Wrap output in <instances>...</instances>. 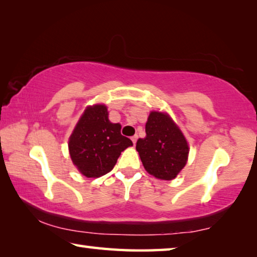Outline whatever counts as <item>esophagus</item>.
I'll list each match as a JSON object with an SVG mask.
<instances>
[{
    "mask_svg": "<svg viewBox=\"0 0 257 257\" xmlns=\"http://www.w3.org/2000/svg\"><path fill=\"white\" fill-rule=\"evenodd\" d=\"M137 139H138V136H137V135H135V136H133V137H132V141H133L134 144H136Z\"/></svg>",
    "mask_w": 257,
    "mask_h": 257,
    "instance_id": "34e87169",
    "label": "esophagus"
}]
</instances>
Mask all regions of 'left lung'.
<instances>
[{
  "instance_id": "8db88e82",
  "label": "left lung",
  "mask_w": 257,
  "mask_h": 257,
  "mask_svg": "<svg viewBox=\"0 0 257 257\" xmlns=\"http://www.w3.org/2000/svg\"><path fill=\"white\" fill-rule=\"evenodd\" d=\"M145 130L146 136L136 144L145 170L161 180L175 179L188 161L189 145L184 133L162 111H151Z\"/></svg>"
}]
</instances>
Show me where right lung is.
Instances as JSON below:
<instances>
[{
    "mask_svg": "<svg viewBox=\"0 0 257 257\" xmlns=\"http://www.w3.org/2000/svg\"><path fill=\"white\" fill-rule=\"evenodd\" d=\"M133 146L121 135V124L108 120L105 104L88 105L82 112L69 137L72 163L86 178H99L110 172L125 149Z\"/></svg>",
    "mask_w": 257,
    "mask_h": 257,
    "instance_id": "1",
    "label": "right lung"
}]
</instances>
